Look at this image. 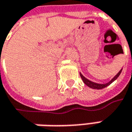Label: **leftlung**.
Returning a JSON list of instances; mask_svg holds the SVG:
<instances>
[{"label":"left lung","instance_id":"obj_1","mask_svg":"<svg viewBox=\"0 0 132 132\" xmlns=\"http://www.w3.org/2000/svg\"><path fill=\"white\" fill-rule=\"evenodd\" d=\"M122 71V69L119 71V72L118 73L117 75L116 76L114 77L112 79V80H110V82H108V84H97V83H94L92 81H91V80H88L87 78H86L81 73H80V76L81 77V78H82V80L84 81V83L86 85V86H88L90 88H92V89H104L105 87H107L108 86H109L110 84H111L113 82L114 80H116L118 76H120V74H121V72Z\"/></svg>","mask_w":132,"mask_h":132}]
</instances>
